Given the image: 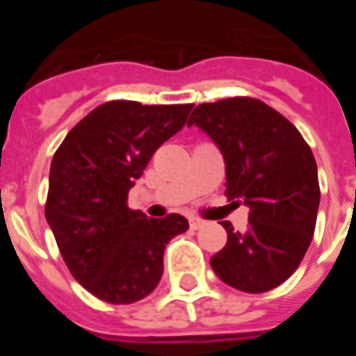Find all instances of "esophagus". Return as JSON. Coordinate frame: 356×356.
Instances as JSON below:
<instances>
[{
  "label": "esophagus",
  "instance_id": "obj_1",
  "mask_svg": "<svg viewBox=\"0 0 356 356\" xmlns=\"http://www.w3.org/2000/svg\"><path fill=\"white\" fill-rule=\"evenodd\" d=\"M203 225H205V222L201 221V219H194V217L193 219H188V226H191V229H200Z\"/></svg>",
  "mask_w": 356,
  "mask_h": 356
}]
</instances>
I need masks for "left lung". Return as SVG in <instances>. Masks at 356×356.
<instances>
[{
  "label": "left lung",
  "mask_w": 356,
  "mask_h": 356,
  "mask_svg": "<svg viewBox=\"0 0 356 356\" xmlns=\"http://www.w3.org/2000/svg\"><path fill=\"white\" fill-rule=\"evenodd\" d=\"M193 124L225 156V196L250 207L246 232L222 221L228 241L210 266L229 287L271 291L300 267L312 242L321 197L312 149L289 119L254 97L201 103Z\"/></svg>",
  "instance_id": "left-lung-1"
}]
</instances>
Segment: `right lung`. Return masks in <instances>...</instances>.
Wrapping results in <instances>:
<instances>
[{
	"label": "right lung",
	"mask_w": 356,
	"mask_h": 356,
	"mask_svg": "<svg viewBox=\"0 0 356 356\" xmlns=\"http://www.w3.org/2000/svg\"><path fill=\"white\" fill-rule=\"evenodd\" d=\"M193 103L96 106L53 156L46 221L78 284L112 305L143 300L159 285L163 250L187 232L184 216L147 219L128 209L130 188L153 153L185 124Z\"/></svg>",
	"instance_id": "obj_1"
}]
</instances>
